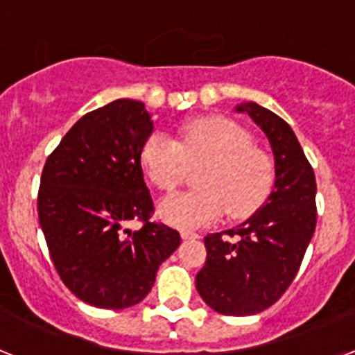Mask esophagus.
<instances>
[{
  "label": "esophagus",
  "mask_w": 355,
  "mask_h": 355,
  "mask_svg": "<svg viewBox=\"0 0 355 355\" xmlns=\"http://www.w3.org/2000/svg\"><path fill=\"white\" fill-rule=\"evenodd\" d=\"M199 236H200L199 233L190 231V229H183V231H181V238H183V240H197Z\"/></svg>",
  "instance_id": "1"
}]
</instances>
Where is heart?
<instances>
[{"label":"heart","instance_id":"b5f03b06","mask_svg":"<svg viewBox=\"0 0 355 355\" xmlns=\"http://www.w3.org/2000/svg\"><path fill=\"white\" fill-rule=\"evenodd\" d=\"M147 178L162 192H172L199 168L200 190L168 196L159 202V216L175 227H200L218 220L224 211L238 220L265 202L274 183V162L252 146L245 128L222 117L187 122L180 140L156 133L142 147Z\"/></svg>","mask_w":355,"mask_h":355}]
</instances>
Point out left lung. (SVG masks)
I'll use <instances>...</instances> for the list:
<instances>
[{
	"label": "left lung",
	"instance_id": "left-lung-1",
	"mask_svg": "<svg viewBox=\"0 0 355 355\" xmlns=\"http://www.w3.org/2000/svg\"><path fill=\"white\" fill-rule=\"evenodd\" d=\"M236 112L249 115L270 142L274 190L243 224L205 238L208 256L196 288L216 313L247 316L277 302L299 272L316 227V180L286 121L256 103Z\"/></svg>",
	"mask_w": 355,
	"mask_h": 355
}]
</instances>
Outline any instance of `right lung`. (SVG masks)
I'll return each mask as SVG.
<instances>
[{"label": "right lung", "instance_id": "right-lung-1", "mask_svg": "<svg viewBox=\"0 0 355 355\" xmlns=\"http://www.w3.org/2000/svg\"><path fill=\"white\" fill-rule=\"evenodd\" d=\"M150 133L144 103L117 99L83 115L44 165L37 209L49 256L90 306L139 304L181 243L175 229L150 222L155 205L140 163ZM131 220L143 227L128 230Z\"/></svg>", "mask_w": 355, "mask_h": 355}]
</instances>
